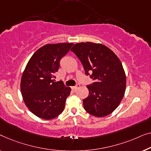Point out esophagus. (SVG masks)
Wrapping results in <instances>:
<instances>
[{
  "label": "esophagus",
  "instance_id": "esophagus-1",
  "mask_svg": "<svg viewBox=\"0 0 151 151\" xmlns=\"http://www.w3.org/2000/svg\"><path fill=\"white\" fill-rule=\"evenodd\" d=\"M80 88V86H79V85H77V86H75V87H72V90H74V91H76V90H77V89H78V88Z\"/></svg>",
  "mask_w": 151,
  "mask_h": 151
}]
</instances>
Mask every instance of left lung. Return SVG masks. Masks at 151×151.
Here are the masks:
<instances>
[{
    "label": "left lung",
    "instance_id": "8db88e82",
    "mask_svg": "<svg viewBox=\"0 0 151 151\" xmlns=\"http://www.w3.org/2000/svg\"><path fill=\"white\" fill-rule=\"evenodd\" d=\"M71 50L79 59L86 75L95 81L87 86L86 111L96 117L111 114L120 105L126 90V74L122 63L112 50L102 44L80 42Z\"/></svg>",
    "mask_w": 151,
    "mask_h": 151
}]
</instances>
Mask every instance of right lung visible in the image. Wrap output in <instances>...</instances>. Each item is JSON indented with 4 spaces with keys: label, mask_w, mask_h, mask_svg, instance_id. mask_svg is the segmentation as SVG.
Listing matches in <instances>:
<instances>
[{
    "label": "right lung",
    "mask_w": 151,
    "mask_h": 151,
    "mask_svg": "<svg viewBox=\"0 0 151 151\" xmlns=\"http://www.w3.org/2000/svg\"><path fill=\"white\" fill-rule=\"evenodd\" d=\"M73 43L46 44L34 52L23 71L20 90L28 109L37 117L51 120L62 113L71 89L55 82L60 59Z\"/></svg>",
    "instance_id": "right-lung-1"
}]
</instances>
